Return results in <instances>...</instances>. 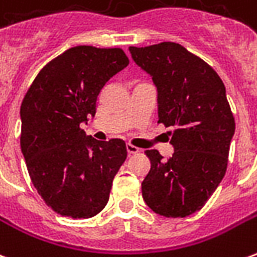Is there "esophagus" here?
<instances>
[{"mask_svg":"<svg viewBox=\"0 0 257 257\" xmlns=\"http://www.w3.org/2000/svg\"><path fill=\"white\" fill-rule=\"evenodd\" d=\"M126 151H128V154H138V153H140V149H138V147H135V146L132 145H126Z\"/></svg>","mask_w":257,"mask_h":257,"instance_id":"obj_1","label":"esophagus"}]
</instances>
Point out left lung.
<instances>
[{
    "label": "left lung",
    "mask_w": 257,
    "mask_h": 257,
    "mask_svg": "<svg viewBox=\"0 0 257 257\" xmlns=\"http://www.w3.org/2000/svg\"><path fill=\"white\" fill-rule=\"evenodd\" d=\"M157 88L158 122L173 126L169 160L147 150L150 172L142 183L147 206L165 217L199 210L220 184L235 122L226 88L209 64L176 42L129 47Z\"/></svg>",
    "instance_id": "1"
}]
</instances>
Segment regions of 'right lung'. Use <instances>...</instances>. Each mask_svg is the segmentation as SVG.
<instances>
[{
  "label": "right lung",
  "mask_w": 257,
  "mask_h": 257,
  "mask_svg": "<svg viewBox=\"0 0 257 257\" xmlns=\"http://www.w3.org/2000/svg\"><path fill=\"white\" fill-rule=\"evenodd\" d=\"M128 64L119 48H70L42 68L22 101L20 146L27 171L59 215L88 219L106 206L126 146L121 139L86 136L81 123L95 117L103 86Z\"/></svg>",
  "instance_id": "1"
}]
</instances>
